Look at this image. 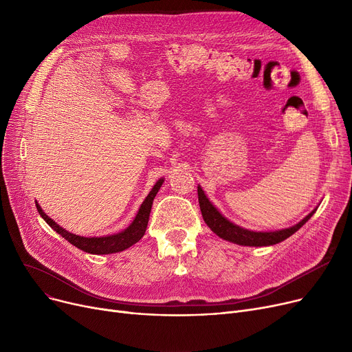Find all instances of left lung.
<instances>
[{"mask_svg": "<svg viewBox=\"0 0 352 352\" xmlns=\"http://www.w3.org/2000/svg\"><path fill=\"white\" fill-rule=\"evenodd\" d=\"M198 202H199L202 218H204L206 224L211 228L212 232H215L219 238L227 239L230 243H234L238 245H248V247H267V245H274L284 241V239L291 236L294 232H297L312 217V214L316 212V210H314L311 214H308L302 221H300V223L294 227L280 230V231L256 232V231H250L232 224L231 221H228L212 206V202L207 198V195L204 194V191H202L199 186H198Z\"/></svg>", "mask_w": 352, "mask_h": 352, "instance_id": "1", "label": "left lung"}]
</instances>
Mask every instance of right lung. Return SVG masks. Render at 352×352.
Segmentation results:
<instances>
[{"label": "right lung", "instance_id": "1", "mask_svg": "<svg viewBox=\"0 0 352 352\" xmlns=\"http://www.w3.org/2000/svg\"><path fill=\"white\" fill-rule=\"evenodd\" d=\"M164 182V178L158 179L155 182V186L153 187V190L150 191V194L146 195V198L144 199V202L141 204L135 218L131 224H129L128 228H125L124 231L114 234V235H105V236H80L76 234H71L68 231H65L63 227H60L54 219H51L38 206V202H35L36 210H38L40 215L43 217V219L45 223L55 231L58 232L63 238H65L68 243H71L72 245H76L77 248L89 252V254H113V252H120L124 251L126 248H129L131 245H134L135 243H138L140 239L144 236L146 226H148V219H150V212H151V207H153V201L158 192V190L161 188Z\"/></svg>", "mask_w": 352, "mask_h": 352}]
</instances>
